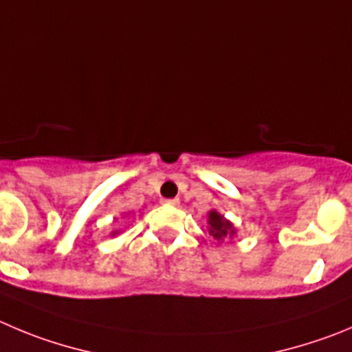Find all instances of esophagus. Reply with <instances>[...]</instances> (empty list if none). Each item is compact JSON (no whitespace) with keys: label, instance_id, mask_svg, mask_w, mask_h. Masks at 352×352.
Here are the masks:
<instances>
[{"label":"esophagus","instance_id":"esophagus-1","mask_svg":"<svg viewBox=\"0 0 352 352\" xmlns=\"http://www.w3.org/2000/svg\"><path fill=\"white\" fill-rule=\"evenodd\" d=\"M179 199L173 198V199H163V205H170V206H177L179 205Z\"/></svg>","mask_w":352,"mask_h":352}]
</instances>
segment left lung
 <instances>
[{"mask_svg": "<svg viewBox=\"0 0 352 352\" xmlns=\"http://www.w3.org/2000/svg\"><path fill=\"white\" fill-rule=\"evenodd\" d=\"M208 232L217 241H224L226 238H232L236 234V229L224 215L212 210L208 213Z\"/></svg>", "mask_w": 352, "mask_h": 352, "instance_id": "obj_1", "label": "left lung"}]
</instances>
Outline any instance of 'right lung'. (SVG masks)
<instances>
[{
	"instance_id": "add662e5",
	"label": "right lung",
	"mask_w": 352,
	"mask_h": 352,
	"mask_svg": "<svg viewBox=\"0 0 352 352\" xmlns=\"http://www.w3.org/2000/svg\"><path fill=\"white\" fill-rule=\"evenodd\" d=\"M113 234H116V232H113Z\"/></svg>"
}]
</instances>
